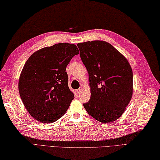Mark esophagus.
<instances>
[{"label":"esophagus","instance_id":"1","mask_svg":"<svg viewBox=\"0 0 160 160\" xmlns=\"http://www.w3.org/2000/svg\"><path fill=\"white\" fill-rule=\"evenodd\" d=\"M81 91H82V89H81V88H79V89H77V92L78 93H81Z\"/></svg>","mask_w":160,"mask_h":160}]
</instances>
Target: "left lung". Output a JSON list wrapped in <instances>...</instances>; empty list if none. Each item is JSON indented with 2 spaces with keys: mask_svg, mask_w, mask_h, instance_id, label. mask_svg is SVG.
Segmentation results:
<instances>
[{
  "mask_svg": "<svg viewBox=\"0 0 160 160\" xmlns=\"http://www.w3.org/2000/svg\"><path fill=\"white\" fill-rule=\"evenodd\" d=\"M77 46L89 74L91 92L84 108L100 122H114L125 111L133 93V73L129 62L106 41H88Z\"/></svg>",
  "mask_w": 160,
  "mask_h": 160,
  "instance_id": "8db88e82",
  "label": "left lung"
}]
</instances>
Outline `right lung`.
<instances>
[{
  "mask_svg": "<svg viewBox=\"0 0 160 160\" xmlns=\"http://www.w3.org/2000/svg\"><path fill=\"white\" fill-rule=\"evenodd\" d=\"M79 53L75 45L58 43L37 51L26 61L19 92L26 110L38 122L53 123L67 112L75 96L66 68Z\"/></svg>",
  "mask_w": 160,
  "mask_h": 160,
  "instance_id": "obj_1",
  "label": "right lung"
}]
</instances>
